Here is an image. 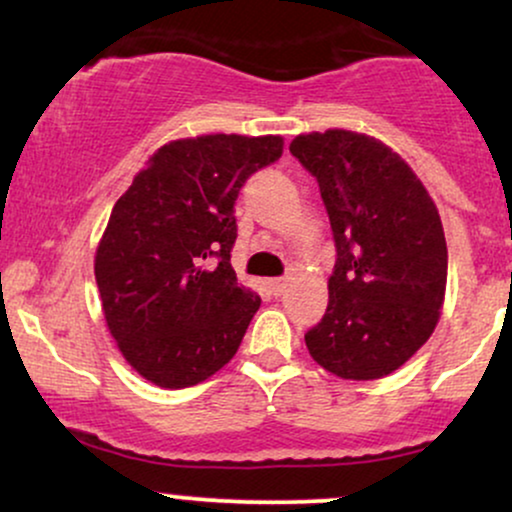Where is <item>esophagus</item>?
<instances>
[{"instance_id": "1", "label": "esophagus", "mask_w": 512, "mask_h": 512, "mask_svg": "<svg viewBox=\"0 0 512 512\" xmlns=\"http://www.w3.org/2000/svg\"><path fill=\"white\" fill-rule=\"evenodd\" d=\"M268 287H270V292H273V296H282L287 292V277H277V280H270Z\"/></svg>"}]
</instances>
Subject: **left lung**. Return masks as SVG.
Segmentation results:
<instances>
[{
    "label": "left lung",
    "instance_id": "1",
    "mask_svg": "<svg viewBox=\"0 0 512 512\" xmlns=\"http://www.w3.org/2000/svg\"><path fill=\"white\" fill-rule=\"evenodd\" d=\"M289 151L318 182L337 249L327 311L306 332L308 353L344 380H380L437 327L449 270L437 206L375 137L311 132Z\"/></svg>",
    "mask_w": 512,
    "mask_h": 512
}]
</instances>
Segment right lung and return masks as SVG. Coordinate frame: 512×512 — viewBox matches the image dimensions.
<instances>
[{
  "label": "right lung",
  "mask_w": 512,
  "mask_h": 512,
  "mask_svg": "<svg viewBox=\"0 0 512 512\" xmlns=\"http://www.w3.org/2000/svg\"><path fill=\"white\" fill-rule=\"evenodd\" d=\"M280 156L275 135L175 140L116 201L94 277L106 325L144 380L192 387L237 353L261 299L230 263L235 201Z\"/></svg>",
  "instance_id": "add662e5"
}]
</instances>
